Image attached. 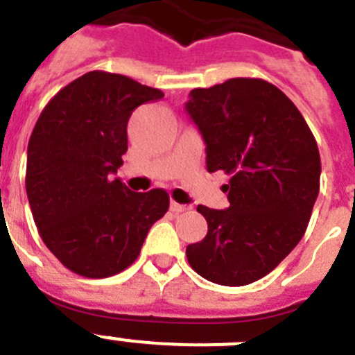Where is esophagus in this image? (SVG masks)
Returning a JSON list of instances; mask_svg holds the SVG:
<instances>
[{"label":"esophagus","instance_id":"1","mask_svg":"<svg viewBox=\"0 0 355 355\" xmlns=\"http://www.w3.org/2000/svg\"><path fill=\"white\" fill-rule=\"evenodd\" d=\"M170 208H171V211H175V213H182V211H189V209H191V206H187V205H180V202H177V201H171Z\"/></svg>","mask_w":355,"mask_h":355}]
</instances>
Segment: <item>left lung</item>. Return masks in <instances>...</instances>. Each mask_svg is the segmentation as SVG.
Returning <instances> with one entry per match:
<instances>
[{
	"mask_svg": "<svg viewBox=\"0 0 355 355\" xmlns=\"http://www.w3.org/2000/svg\"><path fill=\"white\" fill-rule=\"evenodd\" d=\"M206 144V168L229 175L230 206H198L208 234L189 244L192 269L223 286L274 270L304 237L319 194L318 142L297 105L258 78L194 88L187 105Z\"/></svg>",
	"mask_w": 355,
	"mask_h": 355,
	"instance_id": "1",
	"label": "left lung"
}]
</instances>
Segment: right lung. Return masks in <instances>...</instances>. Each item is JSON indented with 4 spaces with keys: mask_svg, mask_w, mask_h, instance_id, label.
Instances as JSON below:
<instances>
[{
    "mask_svg": "<svg viewBox=\"0 0 355 355\" xmlns=\"http://www.w3.org/2000/svg\"><path fill=\"white\" fill-rule=\"evenodd\" d=\"M163 97L128 76L92 71L64 86L37 118L27 146V199L43 243L78 276L128 269L170 208L164 189L133 192L114 178L128 150L130 116Z\"/></svg>",
    "mask_w": 355,
    "mask_h": 355,
    "instance_id": "obj_1",
    "label": "right lung"
}]
</instances>
